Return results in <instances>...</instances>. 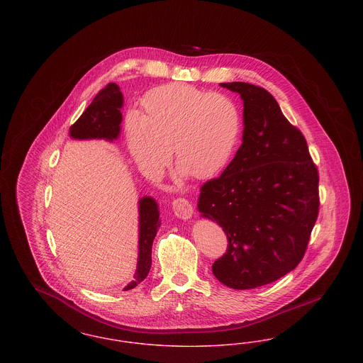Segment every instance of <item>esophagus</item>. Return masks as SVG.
<instances>
[{"instance_id":"obj_1","label":"esophagus","mask_w":363,"mask_h":363,"mask_svg":"<svg viewBox=\"0 0 363 363\" xmlns=\"http://www.w3.org/2000/svg\"><path fill=\"white\" fill-rule=\"evenodd\" d=\"M174 215L182 220H188L193 215V207L186 199H177L173 201Z\"/></svg>"}]
</instances>
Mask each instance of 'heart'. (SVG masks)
Wrapping results in <instances>:
<instances>
[{
    "label": "heart",
    "mask_w": 363,
    "mask_h": 363,
    "mask_svg": "<svg viewBox=\"0 0 363 363\" xmlns=\"http://www.w3.org/2000/svg\"><path fill=\"white\" fill-rule=\"evenodd\" d=\"M143 104L145 113L129 111L125 129L128 150L144 173H163L170 147L179 173L200 179L231 159L241 135V113L231 98L177 83L152 89Z\"/></svg>",
    "instance_id": "heart-1"
}]
</instances>
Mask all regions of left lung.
Wrapping results in <instances>:
<instances>
[{
    "label": "left lung",
    "mask_w": 363,
    "mask_h": 363,
    "mask_svg": "<svg viewBox=\"0 0 363 363\" xmlns=\"http://www.w3.org/2000/svg\"><path fill=\"white\" fill-rule=\"evenodd\" d=\"M220 86L243 102L242 144L222 175L201 186L197 208L228 240L213 275L230 289L249 290L301 262L318 215V173L303 135L267 89Z\"/></svg>",
    "instance_id": "8db88e82"
}]
</instances>
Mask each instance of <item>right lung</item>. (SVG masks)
Here are the masks:
<instances>
[{
    "label": "right lung",
    "mask_w": 363,
    "mask_h": 363,
    "mask_svg": "<svg viewBox=\"0 0 363 363\" xmlns=\"http://www.w3.org/2000/svg\"><path fill=\"white\" fill-rule=\"evenodd\" d=\"M123 95L120 86L110 83L94 98V101L70 126V138L74 140L114 141L121 133ZM159 207L155 199L144 196L138 200V257L135 279L125 286L123 291L132 290L141 283L151 269L152 242L160 225Z\"/></svg>",
    "instance_id": "add662e5"
}]
</instances>
